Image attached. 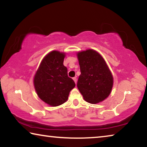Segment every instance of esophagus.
Here are the masks:
<instances>
[{"instance_id":"esophagus-1","label":"esophagus","mask_w":147,"mask_h":147,"mask_svg":"<svg viewBox=\"0 0 147 147\" xmlns=\"http://www.w3.org/2000/svg\"><path fill=\"white\" fill-rule=\"evenodd\" d=\"M73 80L74 81V82H75V84H76V82H77V79H76V77H74V78H73Z\"/></svg>"}]
</instances>
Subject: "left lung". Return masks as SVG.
<instances>
[{"label":"left lung","instance_id":"obj_1","mask_svg":"<svg viewBox=\"0 0 147 147\" xmlns=\"http://www.w3.org/2000/svg\"><path fill=\"white\" fill-rule=\"evenodd\" d=\"M81 74L77 87L84 99L91 104L105 100L111 93L113 78L106 62L93 49L77 53Z\"/></svg>","mask_w":147,"mask_h":147}]
</instances>
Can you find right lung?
Instances as JSON below:
<instances>
[{"instance_id":"1","label":"right lung","mask_w":147,"mask_h":147,"mask_svg":"<svg viewBox=\"0 0 147 147\" xmlns=\"http://www.w3.org/2000/svg\"><path fill=\"white\" fill-rule=\"evenodd\" d=\"M65 53L50 52L42 59L35 74L34 85L41 100L51 106H58L67 100L70 91L75 87L63 65Z\"/></svg>"}]
</instances>
